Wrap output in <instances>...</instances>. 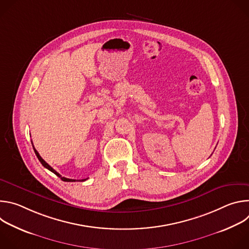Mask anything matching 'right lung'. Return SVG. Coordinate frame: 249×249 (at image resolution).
Returning a JSON list of instances; mask_svg holds the SVG:
<instances>
[{
	"label": "right lung",
	"instance_id": "add662e5",
	"mask_svg": "<svg viewBox=\"0 0 249 249\" xmlns=\"http://www.w3.org/2000/svg\"><path fill=\"white\" fill-rule=\"evenodd\" d=\"M31 144H32V142H31ZM32 147H33V150H34V153H35V155H36L37 159L39 160V161L42 163V165H43L44 167H46L47 169H49L50 171H52L54 174H56L57 176H59L60 178H61L63 181H66V182H74V181H76V179H70V178H66V177H62V176H61V175H60V174H59V173H58V172H57L55 169H53V168H52V167H51V166H50V165H49V164H48V163H47V162H46V161H45V160H43V159L40 157V155L38 154V152H37L36 150H35L34 146H32ZM87 179H88V178H86V179H82V181H84V180H87Z\"/></svg>",
	"mask_w": 249,
	"mask_h": 249
}]
</instances>
